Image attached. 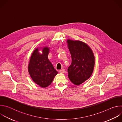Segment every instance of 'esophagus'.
I'll return each mask as SVG.
<instances>
[{
    "instance_id": "1",
    "label": "esophagus",
    "mask_w": 122,
    "mask_h": 122,
    "mask_svg": "<svg viewBox=\"0 0 122 122\" xmlns=\"http://www.w3.org/2000/svg\"><path fill=\"white\" fill-rule=\"evenodd\" d=\"M59 71L61 73H64L65 72V69H61V70H60Z\"/></svg>"
}]
</instances>
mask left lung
<instances>
[{"instance_id": "obj_1", "label": "left lung", "mask_w": 122, "mask_h": 122, "mask_svg": "<svg viewBox=\"0 0 122 122\" xmlns=\"http://www.w3.org/2000/svg\"><path fill=\"white\" fill-rule=\"evenodd\" d=\"M68 48L72 62L67 68L68 77L75 85H79L92 75L95 66V56L92 49L80 41L67 39Z\"/></svg>"}]
</instances>
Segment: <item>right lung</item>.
I'll return each instance as SVG.
<instances>
[{
  "label": "right lung",
  "instance_id": "obj_1",
  "mask_svg": "<svg viewBox=\"0 0 122 122\" xmlns=\"http://www.w3.org/2000/svg\"><path fill=\"white\" fill-rule=\"evenodd\" d=\"M41 48L42 54L39 52ZM49 51L48 47L36 48L32 54L28 66V72L31 79L42 88L50 85L58 73L48 58Z\"/></svg>",
  "mask_w": 122,
  "mask_h": 122
}]
</instances>
